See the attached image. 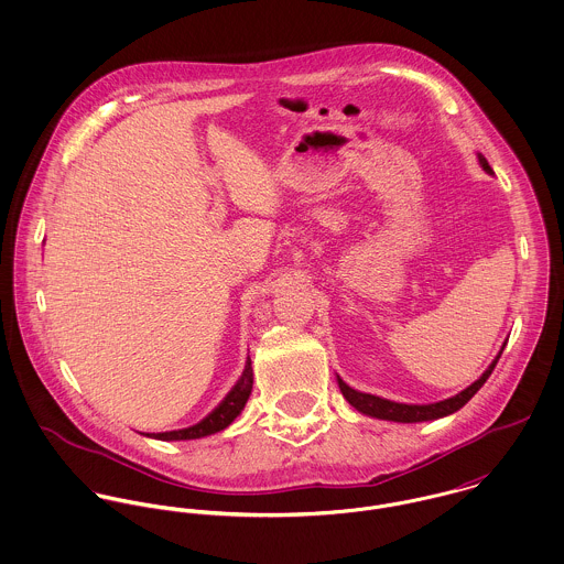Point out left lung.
<instances>
[{"label": "left lung", "instance_id": "1", "mask_svg": "<svg viewBox=\"0 0 564 564\" xmlns=\"http://www.w3.org/2000/svg\"><path fill=\"white\" fill-rule=\"evenodd\" d=\"M478 160H480L482 169H485L487 173H491V166H489V162L485 160V155H478ZM501 350H503V348H501ZM501 350L500 355L496 357V361L489 366V370L480 376L474 384H469L465 391L456 393L454 398H447V400H443V402H437V404H422V406H420V404H398V402L382 400V398L372 395V393L355 391V389L348 387L341 378H337V380H339V389H341L344 398H346L357 411H361V413H366V415H370V417L391 420V422H404V424H411V422H426V420H437V417H443V415H449V413L458 411L460 406H465V404L471 400V395L487 382V378L494 372V368H496V364H498V359L501 357Z\"/></svg>", "mask_w": 564, "mask_h": 564}]
</instances>
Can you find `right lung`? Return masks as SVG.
I'll list each match as a JSON object with an SVG mask.
<instances>
[{
	"label": "right lung",
	"mask_w": 564,
	"mask_h": 564,
	"mask_svg": "<svg viewBox=\"0 0 564 564\" xmlns=\"http://www.w3.org/2000/svg\"><path fill=\"white\" fill-rule=\"evenodd\" d=\"M252 389V368L251 359L245 368V372L240 376V380L234 384V389L225 395V400L207 415L203 417L198 424L189 426V429H182V431H169V433H153L147 437L162 438V441H182V438H200L207 435H214L223 429H227L245 409Z\"/></svg>",
	"instance_id": "obj_1"
}]
</instances>
